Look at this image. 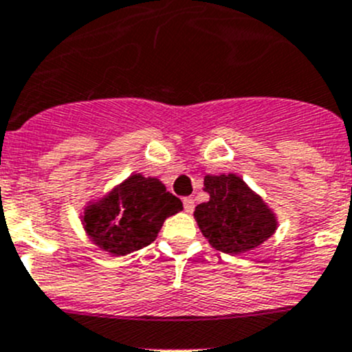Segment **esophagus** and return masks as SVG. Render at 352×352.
<instances>
[{"instance_id":"1","label":"esophagus","mask_w":352,"mask_h":352,"mask_svg":"<svg viewBox=\"0 0 352 352\" xmlns=\"http://www.w3.org/2000/svg\"><path fill=\"white\" fill-rule=\"evenodd\" d=\"M183 207H184V212H188V214H191L195 208V200L191 197H184L183 198Z\"/></svg>"}]
</instances>
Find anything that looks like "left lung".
I'll use <instances>...</instances> for the list:
<instances>
[{"instance_id":"1","label":"left lung","mask_w":352,"mask_h":352,"mask_svg":"<svg viewBox=\"0 0 352 352\" xmlns=\"http://www.w3.org/2000/svg\"><path fill=\"white\" fill-rule=\"evenodd\" d=\"M208 201L195 207V221L215 250L241 255L258 248L277 231L276 214L238 175H207Z\"/></svg>"}]
</instances>
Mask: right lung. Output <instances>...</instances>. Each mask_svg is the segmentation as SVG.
Returning <instances> with one entry per match:
<instances>
[{
    "instance_id": "1",
    "label": "right lung",
    "mask_w": 352,
    "mask_h": 352,
    "mask_svg": "<svg viewBox=\"0 0 352 352\" xmlns=\"http://www.w3.org/2000/svg\"><path fill=\"white\" fill-rule=\"evenodd\" d=\"M183 210L157 177L131 175L83 208V229L107 255L124 256L151 245L168 217Z\"/></svg>"
}]
</instances>
